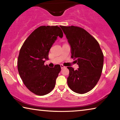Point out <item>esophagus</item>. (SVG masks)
<instances>
[{"label":"esophagus","mask_w":120,"mask_h":120,"mask_svg":"<svg viewBox=\"0 0 120 120\" xmlns=\"http://www.w3.org/2000/svg\"><path fill=\"white\" fill-rule=\"evenodd\" d=\"M60 67H61V69L64 68L66 67H64V65H62V64H61V65H60Z\"/></svg>","instance_id":"1"}]
</instances>
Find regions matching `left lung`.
Listing matches in <instances>:
<instances>
[{
	"label": "left lung",
	"mask_w": 120,
	"mask_h": 120,
	"mask_svg": "<svg viewBox=\"0 0 120 120\" xmlns=\"http://www.w3.org/2000/svg\"><path fill=\"white\" fill-rule=\"evenodd\" d=\"M71 46V58L79 66L77 70L68 67V86L78 94L89 92L96 86L103 67L104 55L97 40L84 28L60 26Z\"/></svg>",
	"instance_id": "1"
}]
</instances>
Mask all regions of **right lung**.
<instances>
[{"label":"right lung","mask_w":120,"mask_h":120,"mask_svg":"<svg viewBox=\"0 0 120 120\" xmlns=\"http://www.w3.org/2000/svg\"><path fill=\"white\" fill-rule=\"evenodd\" d=\"M58 36L63 37L58 26H40L26 38L20 50L17 60L19 76L27 89L37 95L43 96L51 92L61 70L59 64L54 68L44 65Z\"/></svg>","instance_id":"add662e5"}]
</instances>
